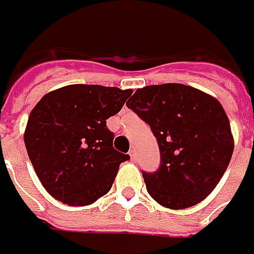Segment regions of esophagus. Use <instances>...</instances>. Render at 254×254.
I'll use <instances>...</instances> for the list:
<instances>
[{
  "label": "esophagus",
  "mask_w": 254,
  "mask_h": 254,
  "mask_svg": "<svg viewBox=\"0 0 254 254\" xmlns=\"http://www.w3.org/2000/svg\"><path fill=\"white\" fill-rule=\"evenodd\" d=\"M128 155H130L131 161H135V160H137V151H135V150H130Z\"/></svg>",
  "instance_id": "esophagus-1"
}]
</instances>
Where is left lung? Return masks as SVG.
I'll list each match as a JSON object with an SVG mask.
<instances>
[{
    "mask_svg": "<svg viewBox=\"0 0 254 254\" xmlns=\"http://www.w3.org/2000/svg\"><path fill=\"white\" fill-rule=\"evenodd\" d=\"M127 107L151 127L160 147L158 171L142 172L152 199L170 209H185L205 199L233 154L222 104L199 89L164 83L137 89Z\"/></svg>",
    "mask_w": 254,
    "mask_h": 254,
    "instance_id": "obj_1",
    "label": "left lung"
}]
</instances>
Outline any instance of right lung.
Returning <instances> with one entry per match:
<instances>
[{
	"label": "right lung",
	"mask_w": 254,
	"mask_h": 254,
	"mask_svg": "<svg viewBox=\"0 0 254 254\" xmlns=\"http://www.w3.org/2000/svg\"><path fill=\"white\" fill-rule=\"evenodd\" d=\"M131 89L69 84L46 93L26 123L24 141L46 192L69 206H86L112 190L127 154L113 148L106 120Z\"/></svg>",
	"instance_id": "right-lung-1"
}]
</instances>
